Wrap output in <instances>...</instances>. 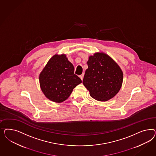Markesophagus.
Masks as SVG:
<instances>
[{"label":"esophagus","instance_id":"esophagus-1","mask_svg":"<svg viewBox=\"0 0 156 156\" xmlns=\"http://www.w3.org/2000/svg\"><path fill=\"white\" fill-rule=\"evenodd\" d=\"M83 76H84V74H81V75L79 76H80V78L81 79V80H83Z\"/></svg>","mask_w":156,"mask_h":156}]
</instances>
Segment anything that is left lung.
Returning a JSON list of instances; mask_svg holds the SVG:
<instances>
[{
  "instance_id": "8db88e82",
  "label": "left lung",
  "mask_w": 156,
  "mask_h": 156,
  "mask_svg": "<svg viewBox=\"0 0 156 156\" xmlns=\"http://www.w3.org/2000/svg\"><path fill=\"white\" fill-rule=\"evenodd\" d=\"M83 83L90 96L99 101L112 98L120 90L123 73L118 65L104 53L89 57Z\"/></svg>"
}]
</instances>
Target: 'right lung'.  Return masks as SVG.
<instances>
[{"mask_svg": "<svg viewBox=\"0 0 156 156\" xmlns=\"http://www.w3.org/2000/svg\"><path fill=\"white\" fill-rule=\"evenodd\" d=\"M43 93L47 98L62 102L67 99L74 88L82 82L74 74V67L66 55H55L49 60L39 76Z\"/></svg>", "mask_w": 156, "mask_h": 156, "instance_id": "1", "label": "right lung"}]
</instances>
